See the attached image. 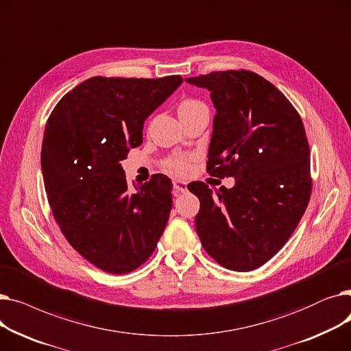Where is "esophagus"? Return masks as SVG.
I'll return each mask as SVG.
<instances>
[{"mask_svg":"<svg viewBox=\"0 0 351 351\" xmlns=\"http://www.w3.org/2000/svg\"><path fill=\"white\" fill-rule=\"evenodd\" d=\"M173 191H175V195H180V193H185L188 191L186 188V183L182 182V180H173Z\"/></svg>","mask_w":351,"mask_h":351,"instance_id":"esophagus-1","label":"esophagus"}]
</instances>
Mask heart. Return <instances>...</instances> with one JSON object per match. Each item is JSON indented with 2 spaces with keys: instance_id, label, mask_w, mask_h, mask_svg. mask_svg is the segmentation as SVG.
<instances>
[{
  "instance_id": "b5f03b06",
  "label": "heart",
  "mask_w": 351,
  "mask_h": 351,
  "mask_svg": "<svg viewBox=\"0 0 351 351\" xmlns=\"http://www.w3.org/2000/svg\"><path fill=\"white\" fill-rule=\"evenodd\" d=\"M202 108H206L204 102H200L197 99H183L179 104L178 112H179V117H183V115L192 114V112H195V110L202 109ZM165 168L168 169L169 172H172V173L185 175V173H188V171L191 168V166H189V159L188 158H183V156L171 158V159H168V160L165 162Z\"/></svg>"
}]
</instances>
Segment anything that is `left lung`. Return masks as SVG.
Here are the masks:
<instances>
[{"instance_id":"8db88e82","label":"left lung","mask_w":351,"mask_h":351,"mask_svg":"<svg viewBox=\"0 0 351 351\" xmlns=\"http://www.w3.org/2000/svg\"><path fill=\"white\" fill-rule=\"evenodd\" d=\"M186 82L209 89L216 108L208 172L234 178L232 189L188 185L200 202L197 236L219 265L254 270L286 245L308 205L310 149L302 118L252 71H217Z\"/></svg>"}]
</instances>
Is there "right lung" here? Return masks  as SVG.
<instances>
[{"instance_id": "add662e5", "label": "right lung", "mask_w": 351, "mask_h": 351, "mask_svg": "<svg viewBox=\"0 0 351 351\" xmlns=\"http://www.w3.org/2000/svg\"><path fill=\"white\" fill-rule=\"evenodd\" d=\"M182 82L180 75L92 77L47 121L41 168L52 215L68 243L106 273L143 265L168 223L171 179L156 173L129 191L121 160L142 143L145 119Z\"/></svg>"}]
</instances>
